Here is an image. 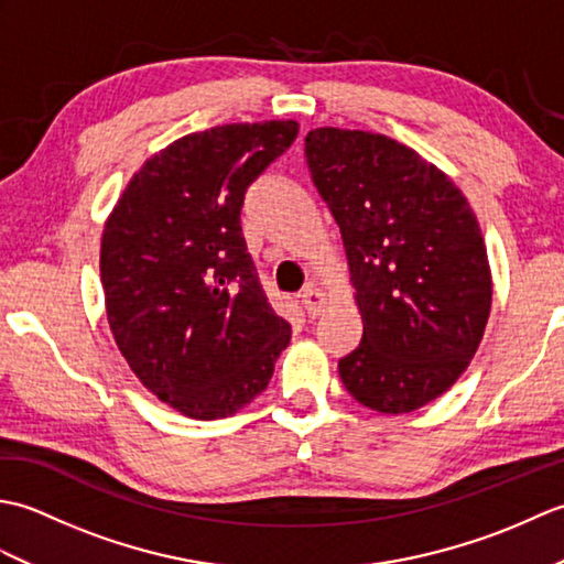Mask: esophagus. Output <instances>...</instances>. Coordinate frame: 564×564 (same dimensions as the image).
<instances>
[{
  "instance_id": "esophagus-1",
  "label": "esophagus",
  "mask_w": 564,
  "mask_h": 564,
  "mask_svg": "<svg viewBox=\"0 0 564 564\" xmlns=\"http://www.w3.org/2000/svg\"><path fill=\"white\" fill-rule=\"evenodd\" d=\"M301 303L307 310L310 317H317L325 313V293H322L315 283H307L301 293Z\"/></svg>"
}]
</instances>
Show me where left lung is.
I'll list each match as a JSON object with an SVG mask.
<instances>
[{"instance_id":"8db88e82","label":"left lung","mask_w":564,"mask_h":564,"mask_svg":"<svg viewBox=\"0 0 564 564\" xmlns=\"http://www.w3.org/2000/svg\"><path fill=\"white\" fill-rule=\"evenodd\" d=\"M313 182L337 220L364 337L344 388L382 414L414 412L460 378L492 307L485 239L463 191L402 142L315 128Z\"/></svg>"}]
</instances>
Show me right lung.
Segmentation results:
<instances>
[{"label": "right lung", "mask_w": 564, "mask_h": 564, "mask_svg": "<svg viewBox=\"0 0 564 564\" xmlns=\"http://www.w3.org/2000/svg\"><path fill=\"white\" fill-rule=\"evenodd\" d=\"M295 138V121H267L174 140L140 166L104 225L99 267L118 349L142 386L191 419L242 410L291 341L239 215L249 184Z\"/></svg>", "instance_id": "add662e5"}]
</instances>
